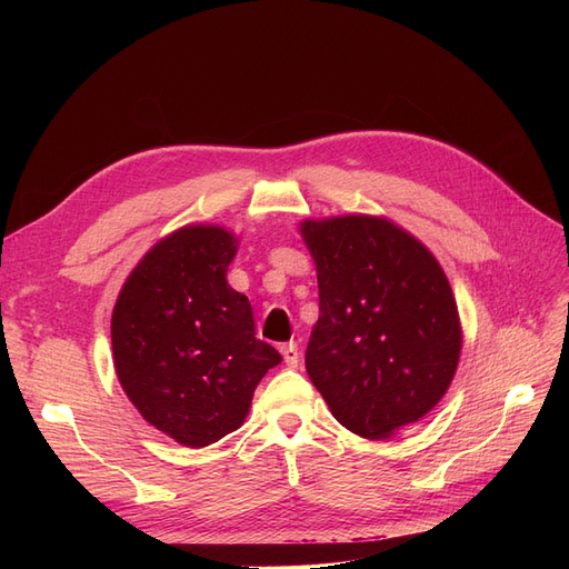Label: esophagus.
Returning a JSON list of instances; mask_svg holds the SVG:
<instances>
[{
	"instance_id": "esophagus-1",
	"label": "esophagus",
	"mask_w": 569,
	"mask_h": 569,
	"mask_svg": "<svg viewBox=\"0 0 569 569\" xmlns=\"http://www.w3.org/2000/svg\"><path fill=\"white\" fill-rule=\"evenodd\" d=\"M282 356H284V363H287L289 368H297V363H299V347H297L295 341L284 343V347H282Z\"/></svg>"
}]
</instances>
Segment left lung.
Here are the masks:
<instances>
[{"instance_id":"1","label":"left lung","mask_w":569,"mask_h":569,"mask_svg":"<svg viewBox=\"0 0 569 569\" xmlns=\"http://www.w3.org/2000/svg\"><path fill=\"white\" fill-rule=\"evenodd\" d=\"M299 232L320 291L308 377L349 432L389 439L425 418L456 377L462 325L449 278L385 216L306 218Z\"/></svg>"}]
</instances>
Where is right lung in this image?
<instances>
[{
    "label": "right lung",
    "mask_w": 569,
    "mask_h": 569,
    "mask_svg": "<svg viewBox=\"0 0 569 569\" xmlns=\"http://www.w3.org/2000/svg\"><path fill=\"white\" fill-rule=\"evenodd\" d=\"M239 239L192 222L132 268L111 316L113 368L159 432L203 449L242 427L263 375L282 363L256 339L251 303L228 284Z\"/></svg>",
    "instance_id": "obj_1"
}]
</instances>
